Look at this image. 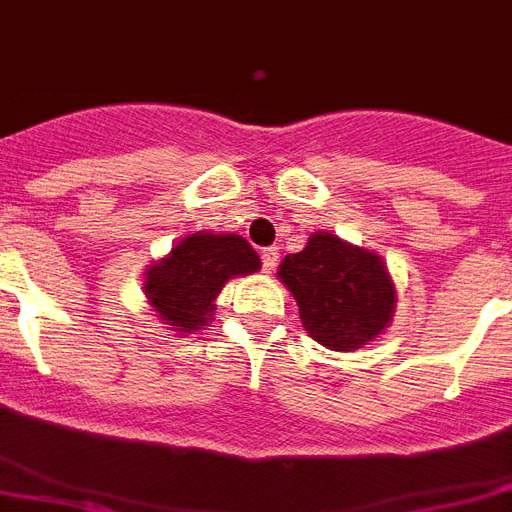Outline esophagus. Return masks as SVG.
<instances>
[{"label":"esophagus","mask_w":512,"mask_h":512,"mask_svg":"<svg viewBox=\"0 0 512 512\" xmlns=\"http://www.w3.org/2000/svg\"><path fill=\"white\" fill-rule=\"evenodd\" d=\"M280 261V248L277 246H269V248H261V264H264L266 272H272L274 266Z\"/></svg>","instance_id":"34e87169"}]
</instances>
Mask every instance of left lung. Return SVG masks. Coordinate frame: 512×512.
Masks as SVG:
<instances>
[{
	"label": "left lung",
	"mask_w": 512,
	"mask_h": 512,
	"mask_svg": "<svg viewBox=\"0 0 512 512\" xmlns=\"http://www.w3.org/2000/svg\"><path fill=\"white\" fill-rule=\"evenodd\" d=\"M277 274L298 301L306 332L324 348L356 350L390 324L395 285L382 259L329 232L285 256Z\"/></svg>",
	"instance_id": "obj_1"
}]
</instances>
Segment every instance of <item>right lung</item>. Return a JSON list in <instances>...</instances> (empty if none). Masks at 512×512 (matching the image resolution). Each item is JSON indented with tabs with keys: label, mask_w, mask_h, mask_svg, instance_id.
Returning <instances> with one entry per match:
<instances>
[{
	"label": "right lung",
	"mask_w": 512,
	"mask_h": 512,
	"mask_svg": "<svg viewBox=\"0 0 512 512\" xmlns=\"http://www.w3.org/2000/svg\"><path fill=\"white\" fill-rule=\"evenodd\" d=\"M261 266L259 253L240 235L193 232L177 243L164 261L146 272V295L172 332L206 327L214 298L235 274H251Z\"/></svg>",
	"instance_id": "obj_1"
}]
</instances>
